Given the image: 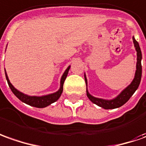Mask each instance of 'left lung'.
I'll list each match as a JSON object with an SVG mask.
<instances>
[{
    "instance_id": "1",
    "label": "left lung",
    "mask_w": 146,
    "mask_h": 146,
    "mask_svg": "<svg viewBox=\"0 0 146 146\" xmlns=\"http://www.w3.org/2000/svg\"><path fill=\"white\" fill-rule=\"evenodd\" d=\"M133 40L134 44V47L137 51V66H136V72H135V76L134 79L132 81V83H130L125 89L121 91L120 94L117 95V97L111 100H106L102 98H95L94 96L90 95L89 92L86 90V95L88 98L90 99L91 102L98 105L100 107H102L104 109H115L117 107H120L122 105H124L125 102L128 101L132 96L133 93L136 91V90L138 88L139 84H140L141 79V48L139 44L137 43V41L134 39V37H133ZM85 78V82L86 85H87V80H86V75H84Z\"/></svg>"
}]
</instances>
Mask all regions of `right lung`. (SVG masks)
Returning <instances> with one entry per match:
<instances>
[{"label":"right lung","mask_w":146,"mask_h":146,"mask_svg":"<svg viewBox=\"0 0 146 146\" xmlns=\"http://www.w3.org/2000/svg\"><path fill=\"white\" fill-rule=\"evenodd\" d=\"M69 69H70V66L67 67V69H66V71H64V73H63V76H62V78H61V80H60V89H59V90L56 91V93L48 94V95H44V96H29V95H27V94H23L22 92L17 90V89L12 85V83H10L9 79V77H8V75H7L6 71L5 76L6 79H7V82H8V84H9V86L11 90L13 91V93L21 101H22L23 102H25L26 104H28V105L34 106V107L44 108V107H46V106H48L51 105L53 102H56V101L59 99V98L60 97V95L62 94V92H63V83H64L65 79L67 78Z\"/></svg>","instance_id":"right-lung-1"}]
</instances>
